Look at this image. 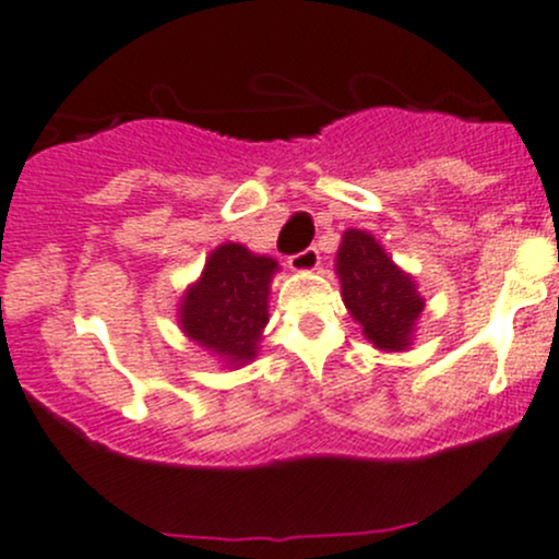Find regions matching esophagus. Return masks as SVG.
Here are the masks:
<instances>
[{
    "instance_id": "34e87169",
    "label": "esophagus",
    "mask_w": 559,
    "mask_h": 559,
    "mask_svg": "<svg viewBox=\"0 0 559 559\" xmlns=\"http://www.w3.org/2000/svg\"><path fill=\"white\" fill-rule=\"evenodd\" d=\"M319 264H321V254L316 246H310V249L289 257V267L297 270V273H313V270H319Z\"/></svg>"
}]
</instances>
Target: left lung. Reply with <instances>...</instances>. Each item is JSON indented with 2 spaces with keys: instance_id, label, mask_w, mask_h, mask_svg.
<instances>
[{
  "instance_id": "left-lung-1",
  "label": "left lung",
  "mask_w": 559,
  "mask_h": 559,
  "mask_svg": "<svg viewBox=\"0 0 559 559\" xmlns=\"http://www.w3.org/2000/svg\"><path fill=\"white\" fill-rule=\"evenodd\" d=\"M343 302L364 337L380 350L409 348L423 308L413 275L385 254L383 246L364 230H345L337 251Z\"/></svg>"
}]
</instances>
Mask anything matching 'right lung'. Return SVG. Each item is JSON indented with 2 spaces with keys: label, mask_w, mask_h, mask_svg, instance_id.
I'll list each match as a JSON object with an SVG mask.
<instances>
[{
  "label": "right lung",
  "mask_w": 559,
  "mask_h": 559,
  "mask_svg": "<svg viewBox=\"0 0 559 559\" xmlns=\"http://www.w3.org/2000/svg\"><path fill=\"white\" fill-rule=\"evenodd\" d=\"M278 262L251 254L240 243H222L205 260L201 278L185 292L181 332L225 367H243L257 356L267 324V295Z\"/></svg>",
  "instance_id": "obj_1"
}]
</instances>
